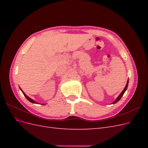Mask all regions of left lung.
<instances>
[{"label":"left lung","mask_w":148,"mask_h":148,"mask_svg":"<svg viewBox=\"0 0 148 148\" xmlns=\"http://www.w3.org/2000/svg\"><path fill=\"white\" fill-rule=\"evenodd\" d=\"M128 80L127 81V84H126V86H125V88L123 89V90L122 91V92H121L120 94V95L117 97V99H116L112 103V104H115L116 102H117L120 99H121V97H122V96H123V94L125 93V91L127 90V88H128Z\"/></svg>","instance_id":"obj_1"}]
</instances>
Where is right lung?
<instances>
[{
    "instance_id": "add662e5",
    "label": "right lung",
    "mask_w": 148,
    "mask_h": 148,
    "mask_svg": "<svg viewBox=\"0 0 148 148\" xmlns=\"http://www.w3.org/2000/svg\"><path fill=\"white\" fill-rule=\"evenodd\" d=\"M20 90L22 91V92H23V95H24V96H25V97L26 98V99H27L29 102H32V103H34V104H38V102H36V101H34V100H33L32 99H31V98L30 97H29L28 96H26V95H25V93L23 91H22V89L20 88ZM43 104H42V105H44Z\"/></svg>"
}]
</instances>
